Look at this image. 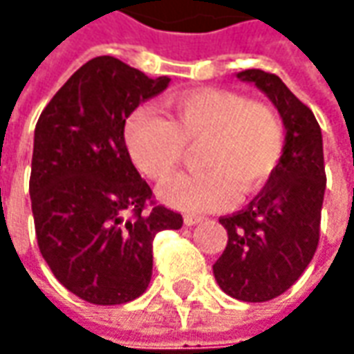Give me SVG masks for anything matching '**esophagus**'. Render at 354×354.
Segmentation results:
<instances>
[{
	"instance_id": "esophagus-1",
	"label": "esophagus",
	"mask_w": 354,
	"mask_h": 354,
	"mask_svg": "<svg viewBox=\"0 0 354 354\" xmlns=\"http://www.w3.org/2000/svg\"><path fill=\"white\" fill-rule=\"evenodd\" d=\"M203 218L205 216H198V214H187L185 216V225H197V223H203Z\"/></svg>"
}]
</instances>
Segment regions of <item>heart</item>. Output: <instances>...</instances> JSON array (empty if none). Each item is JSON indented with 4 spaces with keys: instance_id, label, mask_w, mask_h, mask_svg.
<instances>
[{
    "instance_id": "heart-1",
    "label": "heart",
    "mask_w": 354,
    "mask_h": 354,
    "mask_svg": "<svg viewBox=\"0 0 354 354\" xmlns=\"http://www.w3.org/2000/svg\"><path fill=\"white\" fill-rule=\"evenodd\" d=\"M171 118L138 108L126 122L124 138L133 163L151 181H165L185 157V145H198L197 167L161 189V198L181 211L207 212L250 195L278 169L286 126L278 108L250 100L236 90L203 88L173 96Z\"/></svg>"
}]
</instances>
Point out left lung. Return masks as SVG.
I'll use <instances>...</instances> for the list:
<instances>
[{"mask_svg":"<svg viewBox=\"0 0 354 354\" xmlns=\"http://www.w3.org/2000/svg\"><path fill=\"white\" fill-rule=\"evenodd\" d=\"M278 108L286 147L278 169L242 211L218 223L228 232L212 272L221 290L240 301L260 304L288 292L319 244L325 163L321 128L313 112L279 76L250 68L238 73Z\"/></svg>","mask_w":354,"mask_h":354,"instance_id":"obj_1","label":"left lung"}]
</instances>
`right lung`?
Listing matches in <instances>:
<instances>
[{
    "label": "right lung",
    "mask_w": 354,
    "mask_h": 354,
    "mask_svg": "<svg viewBox=\"0 0 354 354\" xmlns=\"http://www.w3.org/2000/svg\"><path fill=\"white\" fill-rule=\"evenodd\" d=\"M169 80L96 57L62 84L35 126L37 244L55 278L94 306L140 297L151 279L156 234L183 226L179 212L156 205L124 140L126 118Z\"/></svg>",
    "instance_id": "obj_1"
}]
</instances>
